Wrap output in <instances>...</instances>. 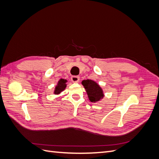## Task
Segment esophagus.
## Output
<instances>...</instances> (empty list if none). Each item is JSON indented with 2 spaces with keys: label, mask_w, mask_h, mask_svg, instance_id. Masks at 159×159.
<instances>
[{
  "label": "esophagus",
  "mask_w": 159,
  "mask_h": 159,
  "mask_svg": "<svg viewBox=\"0 0 159 159\" xmlns=\"http://www.w3.org/2000/svg\"><path fill=\"white\" fill-rule=\"evenodd\" d=\"M71 80L72 81H73V82L77 83V82H78L79 80H80V77H79V76H77V75L71 76Z\"/></svg>",
  "instance_id": "1"
}]
</instances>
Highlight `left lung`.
I'll return each mask as SVG.
<instances>
[{
	"label": "left lung",
	"instance_id": "left-lung-1",
	"mask_svg": "<svg viewBox=\"0 0 159 159\" xmlns=\"http://www.w3.org/2000/svg\"><path fill=\"white\" fill-rule=\"evenodd\" d=\"M81 84L84 87L91 102H98L104 98L103 90L96 81L92 80H85L81 81Z\"/></svg>",
	"mask_w": 159,
	"mask_h": 159
}]
</instances>
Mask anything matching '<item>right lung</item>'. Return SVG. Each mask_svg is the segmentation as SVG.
<instances>
[{
  "instance_id": "1",
  "label": "right lung",
  "mask_w": 159,
  "mask_h": 159,
  "mask_svg": "<svg viewBox=\"0 0 159 159\" xmlns=\"http://www.w3.org/2000/svg\"><path fill=\"white\" fill-rule=\"evenodd\" d=\"M67 82H68V80L61 78L58 81H57V85H56L54 91V94L60 95L62 91L66 88Z\"/></svg>"
}]
</instances>
